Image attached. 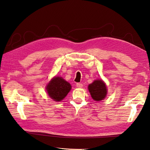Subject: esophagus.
I'll return each mask as SVG.
<instances>
[{"mask_svg": "<svg viewBox=\"0 0 150 150\" xmlns=\"http://www.w3.org/2000/svg\"><path fill=\"white\" fill-rule=\"evenodd\" d=\"M76 86H77L78 88H82L83 84L81 83H76Z\"/></svg>", "mask_w": 150, "mask_h": 150, "instance_id": "esophagus-1", "label": "esophagus"}]
</instances>
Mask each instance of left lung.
I'll return each instance as SVG.
<instances>
[{"label": "left lung", "instance_id": "left-lung-1", "mask_svg": "<svg viewBox=\"0 0 150 150\" xmlns=\"http://www.w3.org/2000/svg\"><path fill=\"white\" fill-rule=\"evenodd\" d=\"M88 88L91 97L96 101L104 99L107 94V88L102 79H97L88 85Z\"/></svg>", "mask_w": 150, "mask_h": 150}]
</instances>
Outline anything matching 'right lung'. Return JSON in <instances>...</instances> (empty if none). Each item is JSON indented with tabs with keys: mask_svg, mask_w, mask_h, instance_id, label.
I'll list each match as a JSON object with an SVG mask.
<instances>
[{
	"mask_svg": "<svg viewBox=\"0 0 150 150\" xmlns=\"http://www.w3.org/2000/svg\"><path fill=\"white\" fill-rule=\"evenodd\" d=\"M71 87V84L64 79L59 76H55L46 86V91L49 97L53 100L61 101L68 94Z\"/></svg>",
	"mask_w": 150,
	"mask_h": 150,
	"instance_id": "1",
	"label": "right lung"
}]
</instances>
